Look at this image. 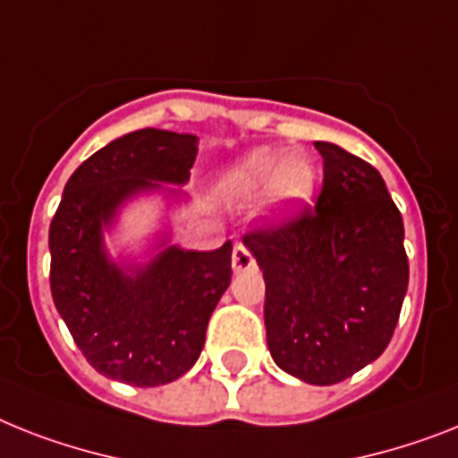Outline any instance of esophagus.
<instances>
[{
	"label": "esophagus",
	"instance_id": "esophagus-1",
	"mask_svg": "<svg viewBox=\"0 0 458 458\" xmlns=\"http://www.w3.org/2000/svg\"><path fill=\"white\" fill-rule=\"evenodd\" d=\"M232 269H233V274H243V271L255 269V257H252V252L248 250L243 243H238L236 248H233Z\"/></svg>",
	"mask_w": 458,
	"mask_h": 458
}]
</instances>
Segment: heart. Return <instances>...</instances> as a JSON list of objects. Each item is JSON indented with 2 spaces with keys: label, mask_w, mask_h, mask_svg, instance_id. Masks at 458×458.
<instances>
[{
  "label": "heart",
  "mask_w": 458,
  "mask_h": 458,
  "mask_svg": "<svg viewBox=\"0 0 458 458\" xmlns=\"http://www.w3.org/2000/svg\"><path fill=\"white\" fill-rule=\"evenodd\" d=\"M318 182L316 165L301 152L255 149L232 168L226 184L238 199H257L267 191L276 217H290L313 199Z\"/></svg>",
  "instance_id": "heart-1"
}]
</instances>
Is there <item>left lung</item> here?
<instances>
[{"instance_id":"obj_1","label":"left lung","mask_w":458,"mask_h":458,"mask_svg":"<svg viewBox=\"0 0 458 458\" xmlns=\"http://www.w3.org/2000/svg\"><path fill=\"white\" fill-rule=\"evenodd\" d=\"M323 189L288 225L245 233L267 283L271 358L313 386L349 379L384 353L410 281L405 226L379 170L316 142Z\"/></svg>"}]
</instances>
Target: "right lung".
Listing matches in <instances>:
<instances>
[{
  "label": "right lung",
  "mask_w": 458,
  "mask_h": 458,
  "mask_svg": "<svg viewBox=\"0 0 458 458\" xmlns=\"http://www.w3.org/2000/svg\"><path fill=\"white\" fill-rule=\"evenodd\" d=\"M199 138L142 128L112 140L67 180L48 229L51 294L100 374L152 388L201 356L208 320L232 283V241L210 252L158 238L149 259L116 262L105 245L121 208L142 194L182 201ZM174 187L170 188L169 184Z\"/></svg>",
  "instance_id": "right-lung-1"
}]
</instances>
